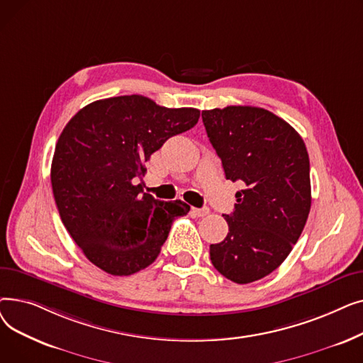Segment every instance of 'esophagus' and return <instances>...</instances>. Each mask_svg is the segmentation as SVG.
<instances>
[{"instance_id":"esophagus-1","label":"esophagus","mask_w":363,"mask_h":363,"mask_svg":"<svg viewBox=\"0 0 363 363\" xmlns=\"http://www.w3.org/2000/svg\"><path fill=\"white\" fill-rule=\"evenodd\" d=\"M191 212H193L196 216L203 218V216H207L208 212H211V211H208V207H203V208H193Z\"/></svg>"}]
</instances>
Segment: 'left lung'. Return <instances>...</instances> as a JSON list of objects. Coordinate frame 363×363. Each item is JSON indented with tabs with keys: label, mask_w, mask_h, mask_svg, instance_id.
Wrapping results in <instances>:
<instances>
[{
	"label": "left lung",
	"mask_w": 363,
	"mask_h": 363,
	"mask_svg": "<svg viewBox=\"0 0 363 363\" xmlns=\"http://www.w3.org/2000/svg\"><path fill=\"white\" fill-rule=\"evenodd\" d=\"M226 179L242 181L230 233L211 244L215 268L237 284L274 272L287 259L311 212V166L297 130L269 110L228 106L201 111Z\"/></svg>",
	"instance_id": "1"
}]
</instances>
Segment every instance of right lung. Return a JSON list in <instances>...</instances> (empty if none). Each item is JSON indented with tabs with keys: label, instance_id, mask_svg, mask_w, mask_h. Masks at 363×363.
Wrapping results in <instances>:
<instances>
[{
	"label": "right lung",
	"instance_id": "obj_1",
	"mask_svg": "<svg viewBox=\"0 0 363 363\" xmlns=\"http://www.w3.org/2000/svg\"><path fill=\"white\" fill-rule=\"evenodd\" d=\"M199 118L193 107L122 95L85 106L65 126L51 163L54 200L70 237L104 272L126 277L147 268L172 222L189 212L181 200L144 193L137 179L152 152Z\"/></svg>",
	"mask_w": 363,
	"mask_h": 363
}]
</instances>
